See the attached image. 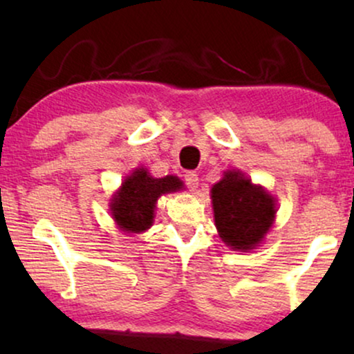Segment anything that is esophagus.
<instances>
[{
  "mask_svg": "<svg viewBox=\"0 0 354 354\" xmlns=\"http://www.w3.org/2000/svg\"><path fill=\"white\" fill-rule=\"evenodd\" d=\"M198 180H200V178H198V174L193 171L187 172L185 176H183V182H185V185L190 188V190H195V188L198 187Z\"/></svg>",
  "mask_w": 354,
  "mask_h": 354,
  "instance_id": "obj_1",
  "label": "esophagus"
}]
</instances>
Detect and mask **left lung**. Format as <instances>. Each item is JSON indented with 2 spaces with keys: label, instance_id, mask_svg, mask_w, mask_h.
Wrapping results in <instances>:
<instances>
[{
  "label": "left lung",
  "instance_id": "left-lung-1",
  "mask_svg": "<svg viewBox=\"0 0 354 354\" xmlns=\"http://www.w3.org/2000/svg\"><path fill=\"white\" fill-rule=\"evenodd\" d=\"M214 221L221 239L234 250L246 251L261 243L272 225L275 200L240 171H229L212 187Z\"/></svg>",
  "mask_w": 354,
  "mask_h": 354
}]
</instances>
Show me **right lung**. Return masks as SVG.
Returning <instances> with one entry per match:
<instances>
[{
  "instance_id": "add662e5",
  "label": "right lung",
  "mask_w": 354,
  "mask_h": 354,
  "mask_svg": "<svg viewBox=\"0 0 354 354\" xmlns=\"http://www.w3.org/2000/svg\"><path fill=\"white\" fill-rule=\"evenodd\" d=\"M183 187L180 178L167 176L154 178L145 169H137L125 178L118 195L111 203L114 221L124 232H143L151 227L158 198Z\"/></svg>"
}]
</instances>
